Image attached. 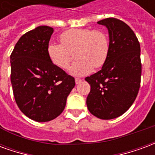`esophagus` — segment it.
I'll use <instances>...</instances> for the list:
<instances>
[{"label":"esophagus","mask_w":155,"mask_h":155,"mask_svg":"<svg viewBox=\"0 0 155 155\" xmlns=\"http://www.w3.org/2000/svg\"><path fill=\"white\" fill-rule=\"evenodd\" d=\"M82 81H83V80H81V79H80V78H75V84H80Z\"/></svg>","instance_id":"34e87169"}]
</instances>
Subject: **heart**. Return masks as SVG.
<instances>
[{"label":"heart","mask_w":155,"mask_h":155,"mask_svg":"<svg viewBox=\"0 0 155 155\" xmlns=\"http://www.w3.org/2000/svg\"><path fill=\"white\" fill-rule=\"evenodd\" d=\"M60 41L61 44L48 45V57L55 67L66 70L74 53L77 61L69 70L74 76H84L91 73L94 67H102L110 51L109 35L102 30L71 29L60 35Z\"/></svg>","instance_id":"1"}]
</instances>
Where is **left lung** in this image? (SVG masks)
Masks as SVG:
<instances>
[{
	"label": "left lung",
	"mask_w": 155,
	"mask_h": 155,
	"mask_svg": "<svg viewBox=\"0 0 155 155\" xmlns=\"http://www.w3.org/2000/svg\"><path fill=\"white\" fill-rule=\"evenodd\" d=\"M108 30L110 51L97 73L85 78L91 85L86 104L101 120L122 115L136 99L140 86V45L129 25L120 20L106 18L97 22Z\"/></svg>",
	"instance_id": "obj_1"
}]
</instances>
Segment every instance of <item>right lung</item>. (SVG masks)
Returning a JSON list of instances; mask_svg holds the SVG:
<instances>
[{"mask_svg":"<svg viewBox=\"0 0 155 155\" xmlns=\"http://www.w3.org/2000/svg\"><path fill=\"white\" fill-rule=\"evenodd\" d=\"M54 29L38 26L19 39L11 54V82L19 109L37 122L54 120L63 112L74 87V77L55 67L47 46Z\"/></svg>","mask_w":155,"mask_h":155,"instance_id":"add662e5","label":"right lung"}]
</instances>
